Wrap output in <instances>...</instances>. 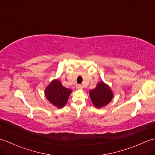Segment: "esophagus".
Here are the masks:
<instances>
[{
    "instance_id": "obj_1",
    "label": "esophagus",
    "mask_w": 155,
    "mask_h": 155,
    "mask_svg": "<svg viewBox=\"0 0 155 155\" xmlns=\"http://www.w3.org/2000/svg\"><path fill=\"white\" fill-rule=\"evenodd\" d=\"M76 88H77V89H83V86H82L81 84H77V86H76Z\"/></svg>"
}]
</instances>
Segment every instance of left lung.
<instances>
[{"label": "left lung", "mask_w": 155, "mask_h": 155, "mask_svg": "<svg viewBox=\"0 0 155 155\" xmlns=\"http://www.w3.org/2000/svg\"><path fill=\"white\" fill-rule=\"evenodd\" d=\"M89 95L91 101L97 108L106 106L113 98V91L103 81L99 82L96 88L90 91Z\"/></svg>", "instance_id": "1"}]
</instances>
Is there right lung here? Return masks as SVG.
<instances>
[{"label": "right lung", "mask_w": 155, "mask_h": 155, "mask_svg": "<svg viewBox=\"0 0 155 155\" xmlns=\"http://www.w3.org/2000/svg\"><path fill=\"white\" fill-rule=\"evenodd\" d=\"M71 93L72 91L62 86L58 79L52 81L45 89V96L47 100L59 108L66 104Z\"/></svg>", "instance_id": "1"}]
</instances>
